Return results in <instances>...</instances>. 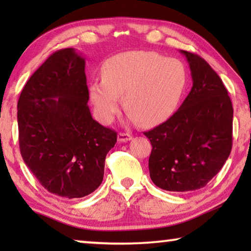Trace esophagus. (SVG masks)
Segmentation results:
<instances>
[{"instance_id":"obj_1","label":"esophagus","mask_w":251,"mask_h":251,"mask_svg":"<svg viewBox=\"0 0 251 251\" xmlns=\"http://www.w3.org/2000/svg\"><path fill=\"white\" fill-rule=\"evenodd\" d=\"M132 139V136L128 132H119L118 135V140L119 143H126L129 140Z\"/></svg>"}]
</instances>
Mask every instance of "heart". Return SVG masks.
<instances>
[{
	"instance_id": "1",
	"label": "heart",
	"mask_w": 251,
	"mask_h": 251,
	"mask_svg": "<svg viewBox=\"0 0 251 251\" xmlns=\"http://www.w3.org/2000/svg\"><path fill=\"white\" fill-rule=\"evenodd\" d=\"M187 87V71L180 60L150 51H129L108 58L101 81L89 84V98L97 118L111 122L123 107L129 118L150 126L176 112Z\"/></svg>"
}]
</instances>
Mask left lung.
Returning <instances> with one entry per match:
<instances>
[{"label": "left lung", "mask_w": 251, "mask_h": 251, "mask_svg": "<svg viewBox=\"0 0 251 251\" xmlns=\"http://www.w3.org/2000/svg\"><path fill=\"white\" fill-rule=\"evenodd\" d=\"M180 52L190 64L193 87L173 116L144 132L152 144L151 179L170 192L205 186L232 150L233 106L222 78L203 58Z\"/></svg>", "instance_id": "left-lung-1"}]
</instances>
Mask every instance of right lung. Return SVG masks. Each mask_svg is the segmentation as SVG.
Returning <instances> with one entry per match:
<instances>
[{
  "label": "right lung",
  "mask_w": 251,
  "mask_h": 251,
  "mask_svg": "<svg viewBox=\"0 0 251 251\" xmlns=\"http://www.w3.org/2000/svg\"><path fill=\"white\" fill-rule=\"evenodd\" d=\"M84 67L73 48L56 51L26 82L17 105L24 162L47 191L67 199L98 188L118 139L92 119Z\"/></svg>",
  "instance_id": "1"
}]
</instances>
